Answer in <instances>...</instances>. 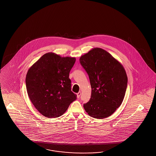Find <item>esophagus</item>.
Returning a JSON list of instances; mask_svg holds the SVG:
<instances>
[{"instance_id": "34e87169", "label": "esophagus", "mask_w": 156, "mask_h": 156, "mask_svg": "<svg viewBox=\"0 0 156 156\" xmlns=\"http://www.w3.org/2000/svg\"><path fill=\"white\" fill-rule=\"evenodd\" d=\"M80 95H81V92L80 91H79L78 93H77V98H79L80 97Z\"/></svg>"}]
</instances>
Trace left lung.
I'll use <instances>...</instances> for the list:
<instances>
[{
    "label": "left lung",
    "instance_id": "8db88e82",
    "mask_svg": "<svg viewBox=\"0 0 156 156\" xmlns=\"http://www.w3.org/2000/svg\"><path fill=\"white\" fill-rule=\"evenodd\" d=\"M89 77L91 95L83 108L90 116L104 119L115 112L123 102L128 77L123 66L109 53L95 48L80 58Z\"/></svg>",
    "mask_w": 156,
    "mask_h": 156
}]
</instances>
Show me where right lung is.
<instances>
[{"label":"right lung","instance_id":"right-lung-1","mask_svg":"<svg viewBox=\"0 0 156 156\" xmlns=\"http://www.w3.org/2000/svg\"><path fill=\"white\" fill-rule=\"evenodd\" d=\"M75 61L74 57H61L49 52L28 71L26 84L28 96L36 109L47 118L62 115L76 100L69 79Z\"/></svg>","mask_w":156,"mask_h":156}]
</instances>
